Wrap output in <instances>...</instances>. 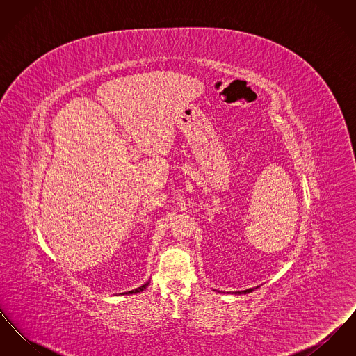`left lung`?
Instances as JSON below:
<instances>
[{
    "label": "left lung",
    "instance_id": "8db88e82",
    "mask_svg": "<svg viewBox=\"0 0 356 356\" xmlns=\"http://www.w3.org/2000/svg\"><path fill=\"white\" fill-rule=\"evenodd\" d=\"M256 288L259 287H254V288H248V289H244V291H235V292H232V293H235V295H245V293H250V292H252V291H254Z\"/></svg>",
    "mask_w": 356,
    "mask_h": 356
}]
</instances>
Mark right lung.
Returning <instances> with one entry per match:
<instances>
[{
    "label": "right lung",
    "mask_w": 356,
    "mask_h": 356,
    "mask_svg": "<svg viewBox=\"0 0 356 356\" xmlns=\"http://www.w3.org/2000/svg\"><path fill=\"white\" fill-rule=\"evenodd\" d=\"M149 282L151 280H148V282H145L143 286H140L138 288H136V289H132V291H128V292H122L121 295H132V293H138V292H141V291H144L145 288L149 286Z\"/></svg>",
    "instance_id": "right-lung-1"
}]
</instances>
